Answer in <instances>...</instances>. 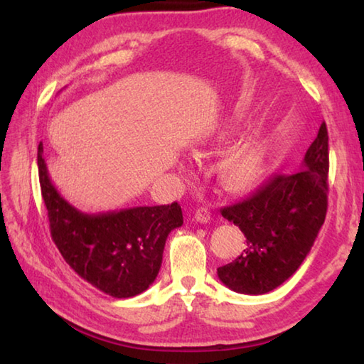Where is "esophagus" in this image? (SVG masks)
<instances>
[{
	"instance_id": "esophagus-1",
	"label": "esophagus",
	"mask_w": 364,
	"mask_h": 364,
	"mask_svg": "<svg viewBox=\"0 0 364 364\" xmlns=\"http://www.w3.org/2000/svg\"><path fill=\"white\" fill-rule=\"evenodd\" d=\"M194 219L200 223H208L211 220V211L208 208H198L194 214Z\"/></svg>"
}]
</instances>
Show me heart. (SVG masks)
<instances>
[{
  "label": "heart",
  "mask_w": 364,
  "mask_h": 364,
  "mask_svg": "<svg viewBox=\"0 0 364 364\" xmlns=\"http://www.w3.org/2000/svg\"><path fill=\"white\" fill-rule=\"evenodd\" d=\"M215 142H227L228 131H220L214 137ZM266 153L259 142H245L222 156L218 164V173L223 186L239 191L252 186L259 180L264 170Z\"/></svg>",
  "instance_id": "1"
}]
</instances>
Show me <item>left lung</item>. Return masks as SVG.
<instances>
[{"label": "left lung", "instance_id": "8db88e82", "mask_svg": "<svg viewBox=\"0 0 364 364\" xmlns=\"http://www.w3.org/2000/svg\"><path fill=\"white\" fill-rule=\"evenodd\" d=\"M328 133L326 122L296 173L275 175L244 202L222 208L241 228L247 247L218 269L235 292L259 296L278 288L310 253L327 214Z\"/></svg>", "mask_w": 364, "mask_h": 364}]
</instances>
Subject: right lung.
I'll return each instance as SVG.
<instances>
[{"mask_svg":"<svg viewBox=\"0 0 364 364\" xmlns=\"http://www.w3.org/2000/svg\"><path fill=\"white\" fill-rule=\"evenodd\" d=\"M38 144L37 166L54 244L87 283L115 299L134 297L156 280L170 231L183 225L181 206H136L87 214L70 205L50 180Z\"/></svg>","mask_w":364,"mask_h":364,"instance_id":"right-lung-1","label":"right lung"}]
</instances>
